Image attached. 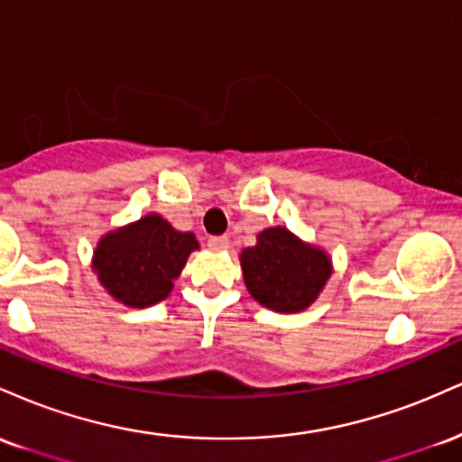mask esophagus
<instances>
[{
	"label": "esophagus",
	"instance_id": "obj_1",
	"mask_svg": "<svg viewBox=\"0 0 462 462\" xmlns=\"http://www.w3.org/2000/svg\"><path fill=\"white\" fill-rule=\"evenodd\" d=\"M208 247L213 252H224V249L230 247V238L227 236H210L208 238Z\"/></svg>",
	"mask_w": 462,
	"mask_h": 462
}]
</instances>
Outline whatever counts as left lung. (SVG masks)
Listing matches in <instances>:
<instances>
[{
    "label": "left lung",
    "instance_id": "8db88e82",
    "mask_svg": "<svg viewBox=\"0 0 462 462\" xmlns=\"http://www.w3.org/2000/svg\"><path fill=\"white\" fill-rule=\"evenodd\" d=\"M243 280L254 300L275 312H300L319 298L332 273L330 256L286 227H267L241 252Z\"/></svg>",
    "mask_w": 462,
    "mask_h": 462
}]
</instances>
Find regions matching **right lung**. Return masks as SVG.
I'll list each match as a JSON object with an SVG mask.
<instances>
[{
  "mask_svg": "<svg viewBox=\"0 0 462 462\" xmlns=\"http://www.w3.org/2000/svg\"><path fill=\"white\" fill-rule=\"evenodd\" d=\"M198 247L195 235L180 232L152 213L99 238L93 269L116 301L130 309H147L171 293L173 280Z\"/></svg>",
  "mask_w": 462,
  "mask_h": 462,
  "instance_id": "1",
  "label": "right lung"
}]
</instances>
